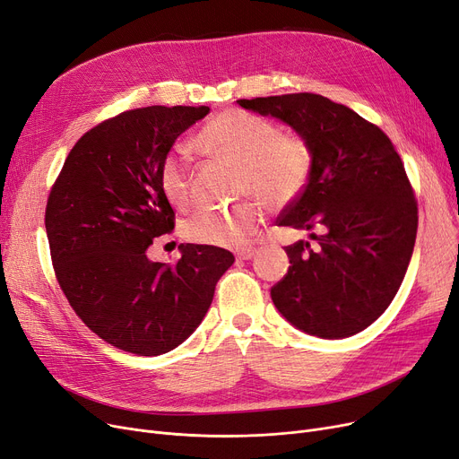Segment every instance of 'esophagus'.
<instances>
[{
    "label": "esophagus",
    "instance_id": "1",
    "mask_svg": "<svg viewBox=\"0 0 459 459\" xmlns=\"http://www.w3.org/2000/svg\"><path fill=\"white\" fill-rule=\"evenodd\" d=\"M256 253H258V249H255V247H246V249L236 251V256L240 258V261H249V258H253Z\"/></svg>",
    "mask_w": 459,
    "mask_h": 459
}]
</instances>
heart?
Here are the masks:
<instances>
[{
  "label": "heart",
  "mask_w": 459,
  "mask_h": 459,
  "mask_svg": "<svg viewBox=\"0 0 459 459\" xmlns=\"http://www.w3.org/2000/svg\"><path fill=\"white\" fill-rule=\"evenodd\" d=\"M204 153L238 167V193L283 208L300 196L313 172V150L304 136L283 133L272 119L244 110L215 116L196 136ZM159 187L176 208L193 198V152L176 143L159 167ZM264 221V204L249 198L229 210H201L184 223L187 240L215 247H242Z\"/></svg>",
  "instance_id": "heart-1"
}]
</instances>
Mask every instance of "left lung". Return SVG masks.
I'll return each instance as SVG.
<instances>
[{"mask_svg": "<svg viewBox=\"0 0 459 459\" xmlns=\"http://www.w3.org/2000/svg\"><path fill=\"white\" fill-rule=\"evenodd\" d=\"M238 105L289 124L315 157L306 191L277 225L311 230L318 247L304 240L285 247L290 266L270 290L275 307L325 340L362 332L392 304L414 249L418 204L400 153L383 129L323 95Z\"/></svg>", "mask_w": 459, "mask_h": 459, "instance_id": "8db88e82", "label": "left lung"}]
</instances>
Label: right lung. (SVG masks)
I'll return each instance as SVG.
<instances>
[{"label": "right lung", "instance_id": "add662e5", "mask_svg": "<svg viewBox=\"0 0 459 459\" xmlns=\"http://www.w3.org/2000/svg\"><path fill=\"white\" fill-rule=\"evenodd\" d=\"M208 107L126 110L84 133L50 189L45 227L69 306L103 342L138 356L176 349L201 325L230 251L182 244L176 264L146 256L174 210L159 167Z\"/></svg>", "mask_w": 459, "mask_h": 459}]
</instances>
